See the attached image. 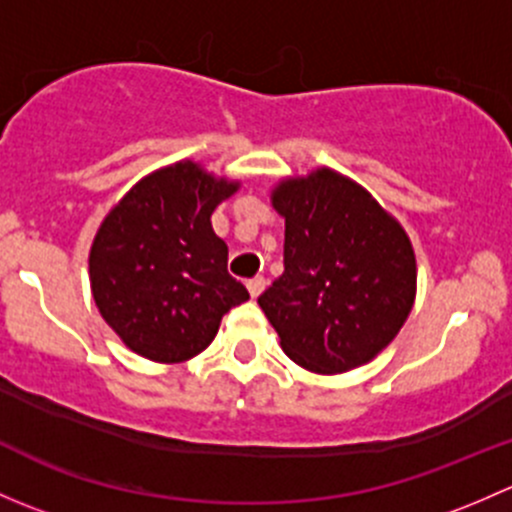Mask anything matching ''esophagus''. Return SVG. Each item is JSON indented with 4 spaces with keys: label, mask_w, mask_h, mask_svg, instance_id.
Wrapping results in <instances>:
<instances>
[{
    "label": "esophagus",
    "mask_w": 512,
    "mask_h": 512,
    "mask_svg": "<svg viewBox=\"0 0 512 512\" xmlns=\"http://www.w3.org/2000/svg\"><path fill=\"white\" fill-rule=\"evenodd\" d=\"M265 277H252V280H247V289H250L252 297H260L262 289H265Z\"/></svg>",
    "instance_id": "obj_1"
}]
</instances>
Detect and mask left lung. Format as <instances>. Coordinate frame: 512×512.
<instances>
[{"mask_svg":"<svg viewBox=\"0 0 512 512\" xmlns=\"http://www.w3.org/2000/svg\"><path fill=\"white\" fill-rule=\"evenodd\" d=\"M285 218V272L257 297L285 354L317 374L374 359L414 307L404 227L361 185L322 168L272 193Z\"/></svg>","mask_w":512,"mask_h":512,"instance_id":"left-lung-1","label":"left lung"}]
</instances>
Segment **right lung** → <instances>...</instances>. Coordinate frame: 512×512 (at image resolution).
Listing matches in <instances>:
<instances>
[{
  "mask_svg": "<svg viewBox=\"0 0 512 512\" xmlns=\"http://www.w3.org/2000/svg\"><path fill=\"white\" fill-rule=\"evenodd\" d=\"M235 190L183 160L143 178L106 215L91 245V289L128 349L163 364L190 359L213 342L223 314L250 299L210 223Z\"/></svg>",
  "mask_w": 512,
  "mask_h": 512,
  "instance_id": "right-lung-1",
  "label": "right lung"
}]
</instances>
